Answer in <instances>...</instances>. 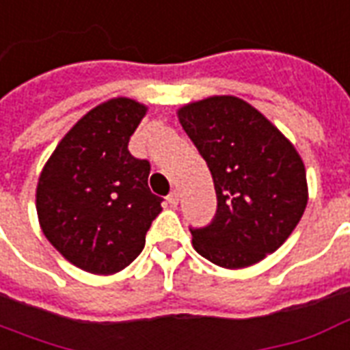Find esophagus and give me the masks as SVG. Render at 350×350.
Masks as SVG:
<instances>
[{
    "mask_svg": "<svg viewBox=\"0 0 350 350\" xmlns=\"http://www.w3.org/2000/svg\"><path fill=\"white\" fill-rule=\"evenodd\" d=\"M167 202L170 208H176V206H178V202H180V196H178V193H176V191H172V193L167 196Z\"/></svg>",
    "mask_w": 350,
    "mask_h": 350,
    "instance_id": "esophagus-1",
    "label": "esophagus"
}]
</instances>
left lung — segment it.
Segmentation results:
<instances>
[{"mask_svg":"<svg viewBox=\"0 0 350 350\" xmlns=\"http://www.w3.org/2000/svg\"><path fill=\"white\" fill-rule=\"evenodd\" d=\"M178 118L206 159L217 213L193 247L224 269L254 265L291 235L308 204L304 163L260 111L235 96L183 105Z\"/></svg>","mask_w":350,"mask_h":350,"instance_id":"obj_1","label":"left lung"}]
</instances>
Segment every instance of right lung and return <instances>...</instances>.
Masks as SVG:
<instances>
[{
	"label": "right lung",
	"instance_id": "obj_1",
	"mask_svg": "<svg viewBox=\"0 0 350 350\" xmlns=\"http://www.w3.org/2000/svg\"><path fill=\"white\" fill-rule=\"evenodd\" d=\"M146 105L113 98L96 105L57 144L37 185L44 235L76 267L113 274L141 254L161 213L148 187L150 163L129 154Z\"/></svg>",
	"mask_w": 350,
	"mask_h": 350
}]
</instances>
